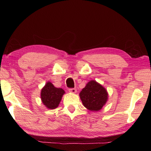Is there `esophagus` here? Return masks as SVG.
Here are the masks:
<instances>
[{"label": "esophagus", "mask_w": 151, "mask_h": 151, "mask_svg": "<svg viewBox=\"0 0 151 151\" xmlns=\"http://www.w3.org/2000/svg\"><path fill=\"white\" fill-rule=\"evenodd\" d=\"M68 91H69L70 93H76V88H69L68 89Z\"/></svg>", "instance_id": "1"}]
</instances>
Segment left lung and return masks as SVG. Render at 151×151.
<instances>
[{"label":"left lung","mask_w":151,"mask_h":151,"mask_svg":"<svg viewBox=\"0 0 151 151\" xmlns=\"http://www.w3.org/2000/svg\"><path fill=\"white\" fill-rule=\"evenodd\" d=\"M79 95L84 106L92 111H100L108 100L105 88L95 81H89Z\"/></svg>","instance_id":"left-lung-1"}]
</instances>
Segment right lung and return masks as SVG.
<instances>
[{
    "label": "right lung",
    "mask_w": 151,
    "mask_h": 151,
    "mask_svg": "<svg viewBox=\"0 0 151 151\" xmlns=\"http://www.w3.org/2000/svg\"><path fill=\"white\" fill-rule=\"evenodd\" d=\"M65 93V92L63 88H56L50 82H47L42 88L40 98L42 103L47 108L55 109L58 107Z\"/></svg>",
    "instance_id": "right-lung-1"
}]
</instances>
